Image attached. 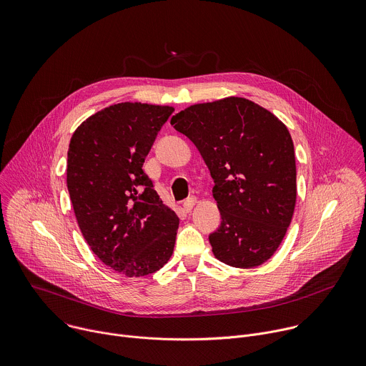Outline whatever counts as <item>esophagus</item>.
<instances>
[{
    "instance_id": "34e87169",
    "label": "esophagus",
    "mask_w": 366,
    "mask_h": 366,
    "mask_svg": "<svg viewBox=\"0 0 366 366\" xmlns=\"http://www.w3.org/2000/svg\"><path fill=\"white\" fill-rule=\"evenodd\" d=\"M196 202H197V199H196L194 196L187 197V199L183 202V207H184V210H186V212H190V210L193 209V206L196 204Z\"/></svg>"
}]
</instances>
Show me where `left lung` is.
I'll use <instances>...</instances> for the list:
<instances>
[{"mask_svg":"<svg viewBox=\"0 0 366 366\" xmlns=\"http://www.w3.org/2000/svg\"><path fill=\"white\" fill-rule=\"evenodd\" d=\"M170 124L196 145L213 179L222 217L209 235L214 257L237 268L264 264L296 206V157L287 127L238 97L192 105Z\"/></svg>","mask_w":366,"mask_h":366,"instance_id":"left-lung-1","label":"left lung"}]
</instances>
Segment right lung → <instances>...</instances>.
Wrapping results in <instances>:
<instances>
[{"label":"right lung","instance_id":"1","mask_svg":"<svg viewBox=\"0 0 366 366\" xmlns=\"http://www.w3.org/2000/svg\"><path fill=\"white\" fill-rule=\"evenodd\" d=\"M174 108L111 105L84 121L67 152V190L82 235L109 268L142 277L172 257L179 229L142 164Z\"/></svg>","mask_w":366,"mask_h":366}]
</instances>
